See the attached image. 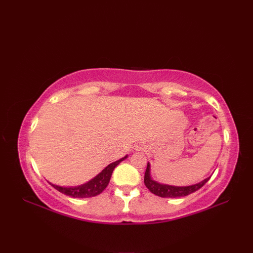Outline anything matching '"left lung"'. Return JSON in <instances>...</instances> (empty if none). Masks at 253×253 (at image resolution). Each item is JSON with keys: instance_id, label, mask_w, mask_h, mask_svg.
<instances>
[{"instance_id": "left-lung-1", "label": "left lung", "mask_w": 253, "mask_h": 253, "mask_svg": "<svg viewBox=\"0 0 253 253\" xmlns=\"http://www.w3.org/2000/svg\"><path fill=\"white\" fill-rule=\"evenodd\" d=\"M210 179V177L204 180L198 182V184L191 185V186H185V187H178V186H170V185H164L160 184V182L155 181L151 178L150 175V164L148 163L146 173H144V185L148 189L154 193L155 196H159L161 198H180L190 195V193L195 192L200 189L202 186L206 185V182Z\"/></svg>"}]
</instances>
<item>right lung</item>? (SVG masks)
Here are the masks:
<instances>
[{
	"instance_id": "add662e5",
	"label": "right lung",
	"mask_w": 253,
	"mask_h": 253,
	"mask_svg": "<svg viewBox=\"0 0 253 253\" xmlns=\"http://www.w3.org/2000/svg\"><path fill=\"white\" fill-rule=\"evenodd\" d=\"M127 157L128 155L122 158L121 160L116 161V162L109 164L100 174H98L94 178L89 180L88 182H85L84 185H80L77 187H62V186L51 184V182L50 185L54 187L56 190L64 193V195L73 197V198H90V197L98 196L105 189L107 185H109L113 170H114L116 166L120 164L122 161L125 160Z\"/></svg>"
}]
</instances>
